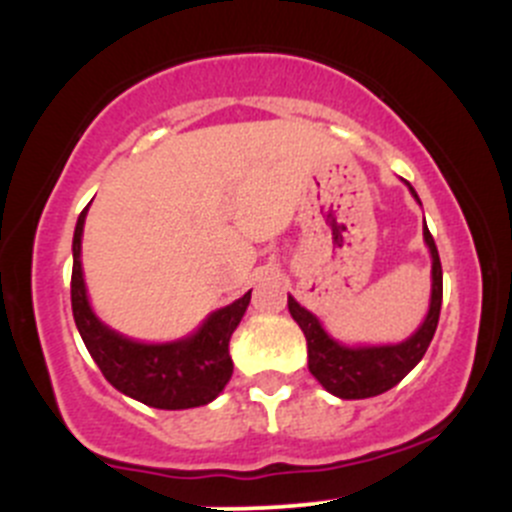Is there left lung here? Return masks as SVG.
<instances>
[{
  "label": "left lung",
  "instance_id": "left-lung-1",
  "mask_svg": "<svg viewBox=\"0 0 512 512\" xmlns=\"http://www.w3.org/2000/svg\"><path fill=\"white\" fill-rule=\"evenodd\" d=\"M414 193L418 200L416 190ZM423 240H426L428 250H431V304H428V314L423 324L418 327L414 337H409L401 344H386V347H344V344L334 342L319 319L304 307L294 297H287L289 314L299 329L307 337V354H309V371L314 379L329 391V394L339 396V399H369V396H379L389 391L391 386L399 384L406 374L423 359L428 344H431L433 334H436L438 317H441V299H443V270L441 260H438L436 242L428 227L423 225Z\"/></svg>",
  "mask_w": 512,
  "mask_h": 512
}]
</instances>
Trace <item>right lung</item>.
<instances>
[{
  "label": "right lung",
  "mask_w": 512,
  "mask_h": 512,
  "mask_svg": "<svg viewBox=\"0 0 512 512\" xmlns=\"http://www.w3.org/2000/svg\"><path fill=\"white\" fill-rule=\"evenodd\" d=\"M86 210L79 215L74 230L71 309H74V322L81 339L89 354L94 356L101 374L121 394L153 409L178 411L210 404L232 376L227 344L250 304L252 292L242 294L240 299L210 314L193 337L180 339V342L141 344L121 337L98 322L86 297L84 270H81V235H84Z\"/></svg>",
  "instance_id": "right-lung-1"
}]
</instances>
